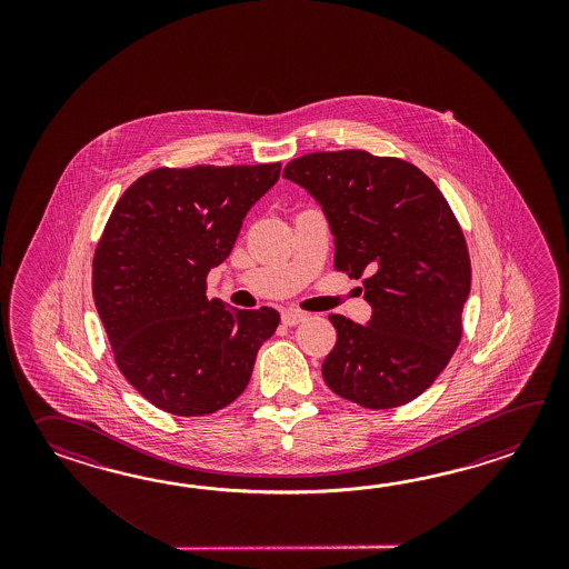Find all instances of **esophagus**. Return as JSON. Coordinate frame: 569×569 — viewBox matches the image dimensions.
I'll list each match as a JSON object with an SVG mask.
<instances>
[{"label":"esophagus","instance_id":"obj_1","mask_svg":"<svg viewBox=\"0 0 569 569\" xmlns=\"http://www.w3.org/2000/svg\"><path fill=\"white\" fill-rule=\"evenodd\" d=\"M307 319V313H302V311H295V309H290V311H284L282 313V323L284 326H299V323H302Z\"/></svg>","mask_w":569,"mask_h":569}]
</instances>
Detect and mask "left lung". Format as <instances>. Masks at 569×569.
Wrapping results in <instances>:
<instances>
[{
	"instance_id": "left-lung-1",
	"label": "left lung",
	"mask_w": 569,
	"mask_h": 569,
	"mask_svg": "<svg viewBox=\"0 0 569 569\" xmlns=\"http://www.w3.org/2000/svg\"><path fill=\"white\" fill-rule=\"evenodd\" d=\"M315 197L333 233V268L363 277L366 326L329 315L338 341L323 380L363 409H392L436 382L461 339L472 268L446 197L400 158L313 152L282 172Z\"/></svg>"
}]
</instances>
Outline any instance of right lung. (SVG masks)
Instances as JSON below:
<instances>
[{"mask_svg": "<svg viewBox=\"0 0 569 569\" xmlns=\"http://www.w3.org/2000/svg\"><path fill=\"white\" fill-rule=\"evenodd\" d=\"M280 162L150 170L113 207L93 256V299L113 358L146 400L179 417L219 411L248 387L279 311L207 299Z\"/></svg>", "mask_w": 569, "mask_h": 569, "instance_id": "obj_1", "label": "right lung"}]
</instances>
